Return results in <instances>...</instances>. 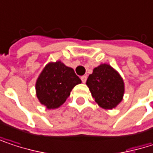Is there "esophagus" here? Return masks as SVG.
<instances>
[{
	"mask_svg": "<svg viewBox=\"0 0 153 153\" xmlns=\"http://www.w3.org/2000/svg\"><path fill=\"white\" fill-rule=\"evenodd\" d=\"M80 79H81V80H82V82H83V83H85V82L87 81V76H86V75L81 76L80 77Z\"/></svg>",
	"mask_w": 153,
	"mask_h": 153,
	"instance_id": "1",
	"label": "esophagus"
}]
</instances>
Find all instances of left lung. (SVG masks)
Masks as SVG:
<instances>
[{
	"label": "left lung",
	"instance_id": "left-lung-1",
	"mask_svg": "<svg viewBox=\"0 0 153 153\" xmlns=\"http://www.w3.org/2000/svg\"><path fill=\"white\" fill-rule=\"evenodd\" d=\"M87 86L95 102L104 109L115 108L123 99V79L108 64L94 68L87 79Z\"/></svg>",
	"mask_w": 153,
	"mask_h": 153
}]
</instances>
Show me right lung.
<instances>
[{"mask_svg":"<svg viewBox=\"0 0 153 153\" xmlns=\"http://www.w3.org/2000/svg\"><path fill=\"white\" fill-rule=\"evenodd\" d=\"M80 83L72 67L59 60L49 62L36 81V94L46 108L55 109L65 103L72 89Z\"/></svg>","mask_w":153,"mask_h":153,"instance_id":"right-lung-1","label":"right lung"}]
</instances>
